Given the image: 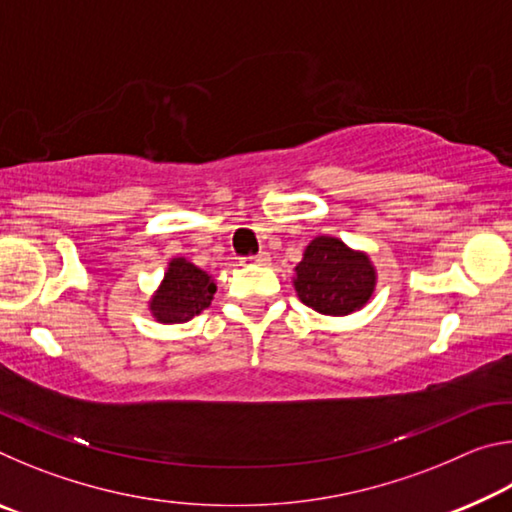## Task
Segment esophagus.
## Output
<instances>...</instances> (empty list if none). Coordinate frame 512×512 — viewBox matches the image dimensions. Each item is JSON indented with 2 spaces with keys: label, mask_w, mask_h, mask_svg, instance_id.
Returning a JSON list of instances; mask_svg holds the SVG:
<instances>
[{
  "label": "esophagus",
  "mask_w": 512,
  "mask_h": 512,
  "mask_svg": "<svg viewBox=\"0 0 512 512\" xmlns=\"http://www.w3.org/2000/svg\"><path fill=\"white\" fill-rule=\"evenodd\" d=\"M244 264H257V266H268L271 264V255L268 253H259L255 257H246Z\"/></svg>",
  "instance_id": "1"
}]
</instances>
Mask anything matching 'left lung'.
<instances>
[{
  "label": "left lung",
  "instance_id": "8db88e82",
  "mask_svg": "<svg viewBox=\"0 0 512 512\" xmlns=\"http://www.w3.org/2000/svg\"><path fill=\"white\" fill-rule=\"evenodd\" d=\"M377 268L366 250H354L339 237L318 235L309 241L293 268V289L323 316H350L370 302Z\"/></svg>",
  "mask_w": 512,
  "mask_h": 512
}]
</instances>
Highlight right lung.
<instances>
[{"mask_svg": "<svg viewBox=\"0 0 512 512\" xmlns=\"http://www.w3.org/2000/svg\"><path fill=\"white\" fill-rule=\"evenodd\" d=\"M214 277L187 257H171L167 271L149 298L151 316L162 325L187 323L212 305Z\"/></svg>", "mask_w": 512, "mask_h": 512, "instance_id": "1", "label": "right lung"}]
</instances>
